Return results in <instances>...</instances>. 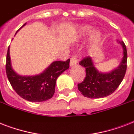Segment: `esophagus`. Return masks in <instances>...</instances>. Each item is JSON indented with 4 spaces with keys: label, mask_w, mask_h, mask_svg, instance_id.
<instances>
[{
    "label": "esophagus",
    "mask_w": 134,
    "mask_h": 134,
    "mask_svg": "<svg viewBox=\"0 0 134 134\" xmlns=\"http://www.w3.org/2000/svg\"><path fill=\"white\" fill-rule=\"evenodd\" d=\"M78 63V58L76 55H74L71 58L70 60V63H69V65L70 67H73V66H75V65H77Z\"/></svg>",
    "instance_id": "1"
}]
</instances>
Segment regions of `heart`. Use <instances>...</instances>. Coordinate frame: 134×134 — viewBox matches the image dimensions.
<instances>
[{
    "instance_id": "1",
    "label": "heart",
    "mask_w": 134,
    "mask_h": 134,
    "mask_svg": "<svg viewBox=\"0 0 134 134\" xmlns=\"http://www.w3.org/2000/svg\"><path fill=\"white\" fill-rule=\"evenodd\" d=\"M91 30V27L89 26H82L79 28L80 35H87ZM102 38V34L98 30H93L90 34V40L92 42L96 43L99 42Z\"/></svg>"
}]
</instances>
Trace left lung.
I'll use <instances>...</instances> for the list:
<instances>
[{
    "label": "left lung",
    "mask_w": 134,
    "mask_h": 134,
    "mask_svg": "<svg viewBox=\"0 0 134 134\" xmlns=\"http://www.w3.org/2000/svg\"><path fill=\"white\" fill-rule=\"evenodd\" d=\"M123 48V57L117 68L103 73L96 68L93 60L88 56L79 63L86 68V78L78 84V89L84 97L92 99L103 98L113 93L122 81L127 70V48L123 41H118Z\"/></svg>",
    "instance_id": "8db88e82"
}]
</instances>
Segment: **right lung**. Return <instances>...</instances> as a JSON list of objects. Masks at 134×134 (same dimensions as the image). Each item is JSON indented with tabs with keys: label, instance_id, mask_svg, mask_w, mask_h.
<instances>
[{
	"label": "right lung",
	"instance_id": "add662e5",
	"mask_svg": "<svg viewBox=\"0 0 134 134\" xmlns=\"http://www.w3.org/2000/svg\"><path fill=\"white\" fill-rule=\"evenodd\" d=\"M69 59L66 61H54L40 74L21 76L12 67L9 46L6 58V74L12 87L21 97L29 102H44L53 97L57 79L69 69Z\"/></svg>",
	"mask_w": 134,
	"mask_h": 134
}]
</instances>
